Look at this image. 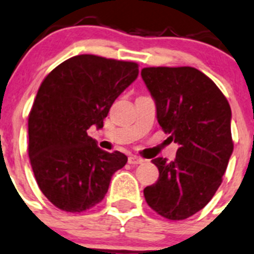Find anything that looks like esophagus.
Listing matches in <instances>:
<instances>
[{
	"label": "esophagus",
	"mask_w": 254,
	"mask_h": 254,
	"mask_svg": "<svg viewBox=\"0 0 254 254\" xmlns=\"http://www.w3.org/2000/svg\"><path fill=\"white\" fill-rule=\"evenodd\" d=\"M127 162H129V164H141V163L144 162V159H141V158H139V156H135V155H131L129 156V159H127Z\"/></svg>",
	"instance_id": "34e87169"
}]
</instances>
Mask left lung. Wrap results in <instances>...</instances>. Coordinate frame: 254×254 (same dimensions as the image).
<instances>
[{"instance_id":"obj_1","label":"left lung","mask_w":254,"mask_h":254,"mask_svg":"<svg viewBox=\"0 0 254 254\" xmlns=\"http://www.w3.org/2000/svg\"><path fill=\"white\" fill-rule=\"evenodd\" d=\"M141 77L155 101L158 123L179 144L173 162L151 160L159 179L144 189V196L162 217L186 219L203 209L222 183L233 153L231 106L194 67H145Z\"/></svg>"}]
</instances>
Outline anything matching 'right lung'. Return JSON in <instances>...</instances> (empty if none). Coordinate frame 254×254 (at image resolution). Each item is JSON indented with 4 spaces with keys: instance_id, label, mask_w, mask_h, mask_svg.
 Here are the masks:
<instances>
[{
    "instance_id": "right-lung-1",
    "label": "right lung",
    "mask_w": 254,
    "mask_h": 254,
    "mask_svg": "<svg viewBox=\"0 0 254 254\" xmlns=\"http://www.w3.org/2000/svg\"><path fill=\"white\" fill-rule=\"evenodd\" d=\"M138 64L77 55L42 81L28 115V156L39 188L64 212L90 209L108 193L127 156L108 153L87 135L104 127L116 98L138 77Z\"/></svg>"
}]
</instances>
